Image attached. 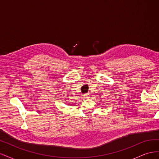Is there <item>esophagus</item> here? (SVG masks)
Returning <instances> with one entry per match:
<instances>
[{"label":"esophagus","mask_w":159,"mask_h":159,"mask_svg":"<svg viewBox=\"0 0 159 159\" xmlns=\"http://www.w3.org/2000/svg\"><path fill=\"white\" fill-rule=\"evenodd\" d=\"M83 96L84 97V98H86V99H88V98H89V93H85V94H84V95H83Z\"/></svg>","instance_id":"esophagus-1"}]
</instances>
